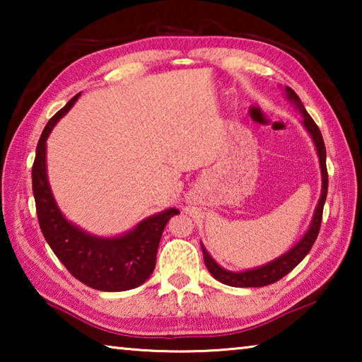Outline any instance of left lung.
I'll list each match as a JSON object with an SVG mask.
<instances>
[{
    "label": "left lung",
    "mask_w": 362,
    "mask_h": 362,
    "mask_svg": "<svg viewBox=\"0 0 362 362\" xmlns=\"http://www.w3.org/2000/svg\"><path fill=\"white\" fill-rule=\"evenodd\" d=\"M284 94H286V99L289 100L292 105L298 110L300 115L303 116L302 124L306 129V132L310 134L311 140H313L317 158H320L321 180H322L320 201H317L313 218H311V223L308 226V230L305 231V235L300 238V240L293 244V246L287 250V252L276 257V259L265 263V265H262V267L249 268V269H244V272H231V269L220 267L218 263L212 259V255L207 252L204 244L201 243V249H203L204 263H206L207 269H209V273L214 278L226 286L263 287V286L276 283V281L286 276L287 273H291L292 269L305 259L306 254H308L311 247H313V244L317 238V233H320V226H321V220H322V209H324V203H326V196H327V182H329L327 180V168H326V146H324V140H322L320 127L316 126L313 118H311L308 112L305 110L302 100H300V97L293 93L289 86H286L284 88Z\"/></svg>",
    "instance_id": "left-lung-1"
}]
</instances>
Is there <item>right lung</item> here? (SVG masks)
<instances>
[{"label": "right lung", "mask_w": 362, "mask_h": 362, "mask_svg": "<svg viewBox=\"0 0 362 362\" xmlns=\"http://www.w3.org/2000/svg\"><path fill=\"white\" fill-rule=\"evenodd\" d=\"M79 95L81 93L49 119L36 146L32 182L38 222L57 259L83 284L105 292L129 291L151 276L164 226L180 212L169 207L144 218L132 230L110 238L93 235L64 216L49 185L46 140Z\"/></svg>", "instance_id": "obj_1"}]
</instances>
